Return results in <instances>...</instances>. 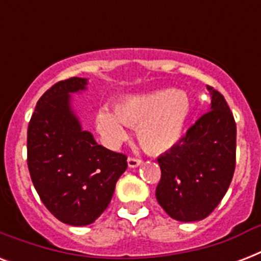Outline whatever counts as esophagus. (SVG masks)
<instances>
[{"label": "esophagus", "mask_w": 261, "mask_h": 261, "mask_svg": "<svg viewBox=\"0 0 261 261\" xmlns=\"http://www.w3.org/2000/svg\"><path fill=\"white\" fill-rule=\"evenodd\" d=\"M127 163H128V167L130 168H137L142 164V160L137 159V157H128Z\"/></svg>", "instance_id": "1"}]
</instances>
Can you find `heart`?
Segmentation results:
<instances>
[{
	"label": "heart",
	"instance_id": "obj_1",
	"mask_svg": "<svg viewBox=\"0 0 261 261\" xmlns=\"http://www.w3.org/2000/svg\"><path fill=\"white\" fill-rule=\"evenodd\" d=\"M114 112L101 108L96 116L98 133L110 143L126 138V127H137L139 143L147 151L163 153L181 139L191 114V101L180 90L161 89L122 98Z\"/></svg>",
	"mask_w": 261,
	"mask_h": 261
}]
</instances>
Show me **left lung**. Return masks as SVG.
<instances>
[{
  "label": "left lung",
  "mask_w": 261,
  "mask_h": 261,
  "mask_svg": "<svg viewBox=\"0 0 261 261\" xmlns=\"http://www.w3.org/2000/svg\"><path fill=\"white\" fill-rule=\"evenodd\" d=\"M211 108L187 130L176 146L160 155L155 198L171 218L194 222L214 211L236 168L237 128L226 100L207 85Z\"/></svg>",
  "instance_id": "8db88e82"
}]
</instances>
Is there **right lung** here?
I'll list each match as a JSON object with an SVG mask.
<instances>
[{"label":"right lung","instance_id":"right-lung-1","mask_svg":"<svg viewBox=\"0 0 261 261\" xmlns=\"http://www.w3.org/2000/svg\"><path fill=\"white\" fill-rule=\"evenodd\" d=\"M87 79L54 84L39 98L27 133V163L35 190L61 222L85 226L110 204L127 155L98 145L70 108V94Z\"/></svg>","mask_w":261,"mask_h":261}]
</instances>
